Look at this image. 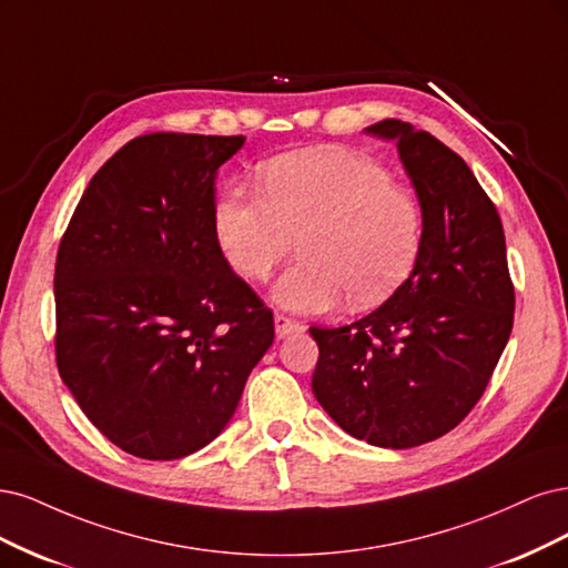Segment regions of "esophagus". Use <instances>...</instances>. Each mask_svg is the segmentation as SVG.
I'll list each match as a JSON object with an SVG mask.
<instances>
[{"label": "esophagus", "mask_w": 568, "mask_h": 568, "mask_svg": "<svg viewBox=\"0 0 568 568\" xmlns=\"http://www.w3.org/2000/svg\"><path fill=\"white\" fill-rule=\"evenodd\" d=\"M273 321H276V335L278 337H287L292 333H302L304 331V323L290 318L285 314H276V318H273Z\"/></svg>", "instance_id": "34e87169"}]
</instances>
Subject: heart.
Wrapping results in <instances>:
<instances>
[{
    "mask_svg": "<svg viewBox=\"0 0 568 568\" xmlns=\"http://www.w3.org/2000/svg\"><path fill=\"white\" fill-rule=\"evenodd\" d=\"M262 190L224 189L214 231L247 281L268 278L300 235L304 257L276 283L283 306L323 311L346 295L363 308L406 281L423 233L419 207L375 158L339 145L281 155L266 164Z\"/></svg>",
    "mask_w": 568,
    "mask_h": 568,
    "instance_id": "1",
    "label": "heart"
}]
</instances>
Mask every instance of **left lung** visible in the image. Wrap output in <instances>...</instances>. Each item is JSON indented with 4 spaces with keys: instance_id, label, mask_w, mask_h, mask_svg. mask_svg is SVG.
<instances>
[{
    "instance_id": "left-lung-1",
    "label": "left lung",
    "mask_w": 568,
    "mask_h": 568,
    "mask_svg": "<svg viewBox=\"0 0 568 568\" xmlns=\"http://www.w3.org/2000/svg\"><path fill=\"white\" fill-rule=\"evenodd\" d=\"M423 207L408 281L373 314L308 327L318 344L311 389L361 442L413 448L455 429L479 404L515 323L505 231L467 162L425 130L382 120Z\"/></svg>"
}]
</instances>
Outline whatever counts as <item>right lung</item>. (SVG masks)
<instances>
[{"instance_id": "obj_1", "label": "right lung", "mask_w": 568, "mask_h": 568, "mask_svg": "<svg viewBox=\"0 0 568 568\" xmlns=\"http://www.w3.org/2000/svg\"><path fill=\"white\" fill-rule=\"evenodd\" d=\"M243 136L155 132L89 181L57 254V365L108 442L179 460L219 436L273 342L271 308L214 231Z\"/></svg>"}]
</instances>
